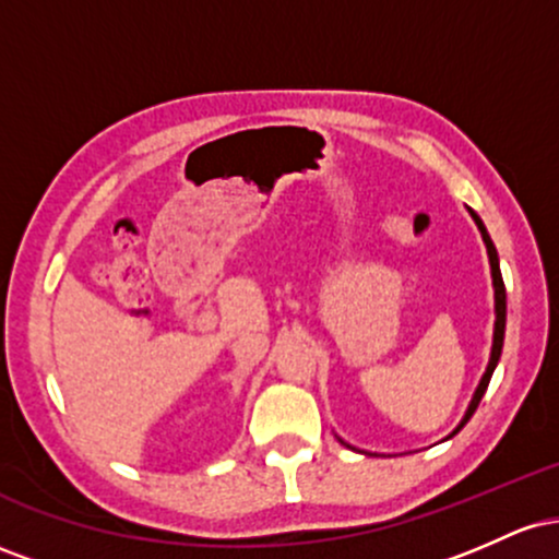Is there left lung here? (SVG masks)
I'll return each mask as SVG.
<instances>
[{"label": "left lung", "mask_w": 559, "mask_h": 559, "mask_svg": "<svg viewBox=\"0 0 559 559\" xmlns=\"http://www.w3.org/2000/svg\"><path fill=\"white\" fill-rule=\"evenodd\" d=\"M467 213H471L473 221H476V226H478V230H480V239H484V243H486V252H489V265H491V284H493V316H497V320H493V344H491V357H489V365H486V373H484V378H480V383H478L476 394H473L471 404H467V413H465V418L460 420V426L454 428L452 436L457 433L460 428H463L465 423L473 418V413H476L478 402L484 400L486 389H489L491 373H493V368H497V362H499V355H502V344H504V323H507V294H504V281H502V271H499L497 247H493V241H491L489 230H486V226H484V221H480V217H478L476 213H473L471 207H467Z\"/></svg>", "instance_id": "obj_1"}]
</instances>
